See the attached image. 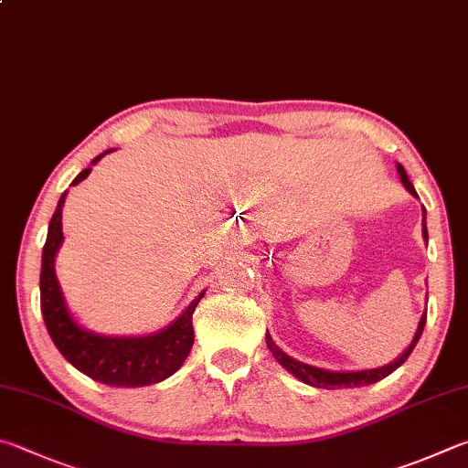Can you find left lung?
<instances>
[{
    "label": "left lung",
    "instance_id": "8db88e82",
    "mask_svg": "<svg viewBox=\"0 0 468 468\" xmlns=\"http://www.w3.org/2000/svg\"><path fill=\"white\" fill-rule=\"evenodd\" d=\"M397 172H399V176H401V182H403L405 188L410 190V192L413 194V197H418V192H415L413 184L410 182V177H407L403 165H397ZM423 237H426V239H428L426 212H423ZM426 317H428V313H423V315H421V321H420V325H418V331H415V337H413V342L410 344V347H407V350H405L401 356H399V358H397L395 362H390V364H387V367L375 368V370H360V372H329V370H323V368L309 367V364H303V362H299V360L291 358V356L284 354V352L280 350V347H278L274 342H271L270 334H266V344H268V347H270L271 356H274V358H276L280 364H282V367H284L286 370H291L296 378H301L303 382H307V385H311V387H317V388L367 387V385H372V382H378V380H382L385 377H388L390 372H395L399 367H401V364H403L407 358H410V354L413 352L415 344L420 342V337H421V334H423V325H426Z\"/></svg>",
    "mask_w": 468,
    "mask_h": 468
}]
</instances>
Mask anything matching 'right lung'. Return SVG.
Listing matches in <instances>:
<instances>
[{"label": "right lung", "instance_id": "1", "mask_svg": "<svg viewBox=\"0 0 468 468\" xmlns=\"http://www.w3.org/2000/svg\"><path fill=\"white\" fill-rule=\"evenodd\" d=\"M110 151L112 149H108L106 153ZM101 155L93 159L91 164H96ZM90 172L91 167L83 169L71 186L86 180ZM65 197L67 192L58 200L55 215L48 223V235L45 250H42L40 268V311L57 350L75 368L81 370L83 375L110 387H145L172 377L192 350V313L197 309L202 296H205V292L198 299H194L190 307L172 325L159 331L155 335L104 337L81 329L71 319L69 311H67L61 288H58L55 276V253L63 241L61 212Z\"/></svg>", "mask_w": 468, "mask_h": 468}]
</instances>
